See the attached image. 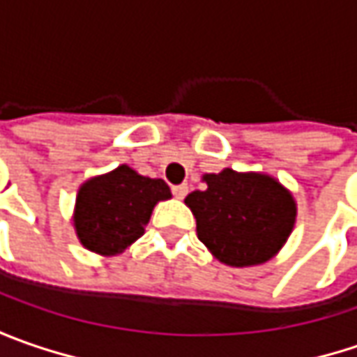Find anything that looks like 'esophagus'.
Listing matches in <instances>:
<instances>
[{"mask_svg": "<svg viewBox=\"0 0 357 357\" xmlns=\"http://www.w3.org/2000/svg\"><path fill=\"white\" fill-rule=\"evenodd\" d=\"M172 195H174L176 199H185L186 195H188V185L172 186Z\"/></svg>", "mask_w": 357, "mask_h": 357, "instance_id": "1", "label": "esophagus"}]
</instances>
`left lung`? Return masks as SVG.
<instances>
[{"instance_id": "8db88e82", "label": "left lung", "mask_w": 357, "mask_h": 357, "mask_svg": "<svg viewBox=\"0 0 357 357\" xmlns=\"http://www.w3.org/2000/svg\"><path fill=\"white\" fill-rule=\"evenodd\" d=\"M206 188L185 199L197 218L199 240L228 266L264 264L288 240L296 222V200L260 172L225 169L204 174Z\"/></svg>"}]
</instances>
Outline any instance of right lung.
<instances>
[{
	"mask_svg": "<svg viewBox=\"0 0 357 357\" xmlns=\"http://www.w3.org/2000/svg\"><path fill=\"white\" fill-rule=\"evenodd\" d=\"M171 197V188L162 178L143 176L127 165L93 176L77 192V238L91 252H123L143 236L155 204Z\"/></svg>",
	"mask_w": 357,
	"mask_h": 357,
	"instance_id": "add662e5",
	"label": "right lung"
}]
</instances>
